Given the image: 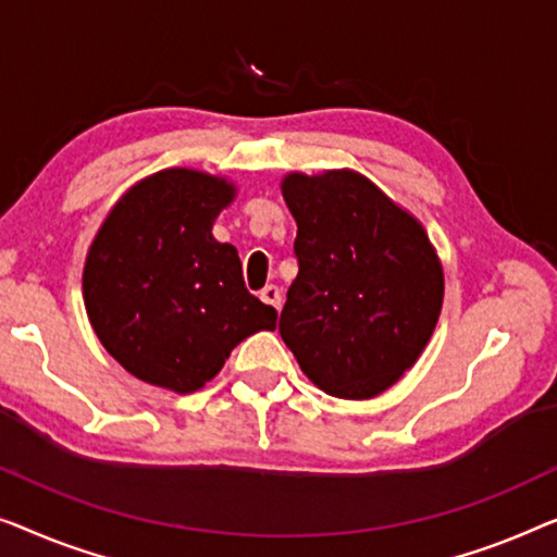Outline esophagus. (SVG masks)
<instances>
[{"label": "esophagus", "mask_w": 557, "mask_h": 557, "mask_svg": "<svg viewBox=\"0 0 557 557\" xmlns=\"http://www.w3.org/2000/svg\"><path fill=\"white\" fill-rule=\"evenodd\" d=\"M260 300H262V302H268V305H272V308H277V310H280V305H282V293H280V287H277V285H268V287H262V289H260Z\"/></svg>", "instance_id": "34e87169"}]
</instances>
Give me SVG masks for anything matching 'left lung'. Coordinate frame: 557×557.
<instances>
[{
    "label": "left lung",
    "mask_w": 557,
    "mask_h": 557,
    "mask_svg": "<svg viewBox=\"0 0 557 557\" xmlns=\"http://www.w3.org/2000/svg\"><path fill=\"white\" fill-rule=\"evenodd\" d=\"M297 277L280 335L302 373L338 398H373L417 363L444 300L424 226L356 171L287 174Z\"/></svg>",
    "instance_id": "left-lung-1"
}]
</instances>
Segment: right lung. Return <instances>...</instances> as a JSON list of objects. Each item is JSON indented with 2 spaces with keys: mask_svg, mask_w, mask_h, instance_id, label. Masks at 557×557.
Segmentation results:
<instances>
[{
  "mask_svg": "<svg viewBox=\"0 0 557 557\" xmlns=\"http://www.w3.org/2000/svg\"><path fill=\"white\" fill-rule=\"evenodd\" d=\"M234 194L222 176L159 171L123 194L92 239L83 270L90 325L151 386L199 391L234 346L275 331L277 310L249 295L237 249L211 234Z\"/></svg>",
  "mask_w": 557,
  "mask_h": 557,
  "instance_id": "add662e5",
  "label": "right lung"
}]
</instances>
